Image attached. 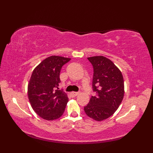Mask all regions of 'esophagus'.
I'll return each mask as SVG.
<instances>
[{
    "instance_id": "esophagus-1",
    "label": "esophagus",
    "mask_w": 153,
    "mask_h": 153,
    "mask_svg": "<svg viewBox=\"0 0 153 153\" xmlns=\"http://www.w3.org/2000/svg\"><path fill=\"white\" fill-rule=\"evenodd\" d=\"M70 95L72 97H76L77 95H79V93L78 92H71L70 93Z\"/></svg>"
}]
</instances>
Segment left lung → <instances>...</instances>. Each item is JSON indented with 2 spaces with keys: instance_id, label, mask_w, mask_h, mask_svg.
I'll use <instances>...</instances> for the list:
<instances>
[{
  "instance_id": "1",
  "label": "left lung",
  "mask_w": 153,
  "mask_h": 153,
  "mask_svg": "<svg viewBox=\"0 0 153 153\" xmlns=\"http://www.w3.org/2000/svg\"><path fill=\"white\" fill-rule=\"evenodd\" d=\"M93 67V89L95 96L91 97L84 111L96 121L108 118L118 108L124 96V82L121 71L108 58L103 56L87 58Z\"/></svg>"
}]
</instances>
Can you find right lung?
Wrapping results in <instances>:
<instances>
[{"label":"right lung","mask_w":153,"mask_h":153,"mask_svg":"<svg viewBox=\"0 0 153 153\" xmlns=\"http://www.w3.org/2000/svg\"><path fill=\"white\" fill-rule=\"evenodd\" d=\"M70 58L51 56L45 58L32 72L27 95L32 108L44 120H56L63 114L68 102V95L58 86L60 72Z\"/></svg>","instance_id":"obj_1"}]
</instances>
